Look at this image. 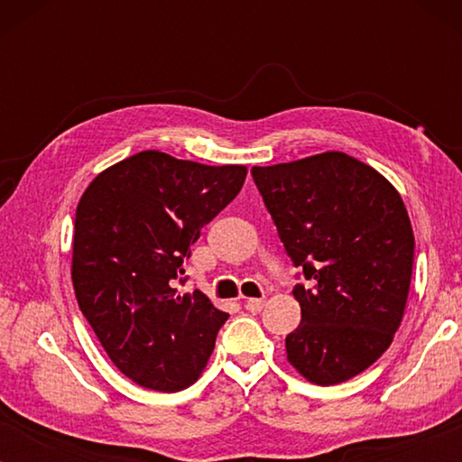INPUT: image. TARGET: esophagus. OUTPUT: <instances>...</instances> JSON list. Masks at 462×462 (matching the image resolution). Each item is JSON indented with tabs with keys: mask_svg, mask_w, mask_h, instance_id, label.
Returning a JSON list of instances; mask_svg holds the SVG:
<instances>
[{
	"mask_svg": "<svg viewBox=\"0 0 462 462\" xmlns=\"http://www.w3.org/2000/svg\"><path fill=\"white\" fill-rule=\"evenodd\" d=\"M263 307H264L263 299H248V300H245V309H248V311H252V313L263 311Z\"/></svg>",
	"mask_w": 462,
	"mask_h": 462,
	"instance_id": "esophagus-1",
	"label": "esophagus"
}]
</instances>
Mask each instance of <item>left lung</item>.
<instances>
[{
    "label": "left lung",
    "mask_w": 462,
    "mask_h": 462,
    "mask_svg": "<svg viewBox=\"0 0 462 462\" xmlns=\"http://www.w3.org/2000/svg\"><path fill=\"white\" fill-rule=\"evenodd\" d=\"M280 239L311 288L296 283L300 324L288 362L321 387L370 368L406 309L414 233L395 187L356 157L328 151L252 168Z\"/></svg>",
    "instance_id": "1"
}]
</instances>
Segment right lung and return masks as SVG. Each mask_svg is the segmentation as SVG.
Listing matches in <instances>:
<instances>
[{"instance_id": "right-lung-1", "label": "right lung", "mask_w": 462, "mask_h": 462, "mask_svg": "<svg viewBox=\"0 0 462 462\" xmlns=\"http://www.w3.org/2000/svg\"><path fill=\"white\" fill-rule=\"evenodd\" d=\"M245 166H204L141 151L106 168L75 212L71 277L100 345L144 389L198 381L225 324L206 294H179L201 226L242 189Z\"/></svg>"}]
</instances>
